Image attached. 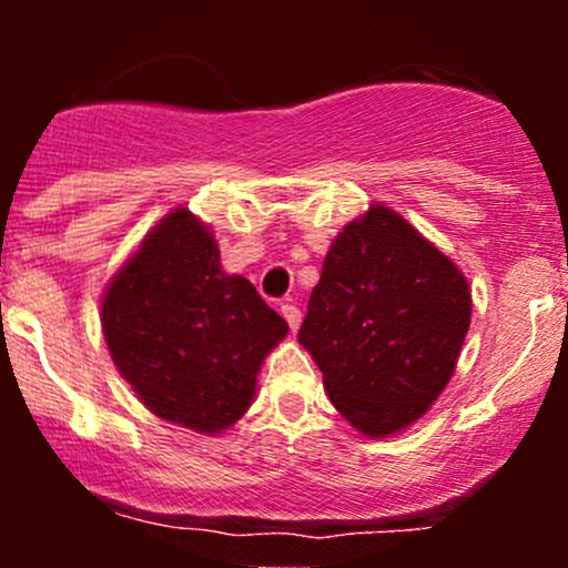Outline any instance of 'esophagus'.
I'll list each match as a JSON object with an SVG mask.
<instances>
[{"label":"esophagus","mask_w":568,"mask_h":568,"mask_svg":"<svg viewBox=\"0 0 568 568\" xmlns=\"http://www.w3.org/2000/svg\"><path fill=\"white\" fill-rule=\"evenodd\" d=\"M280 312H283V317L285 321H288V325H291V331H298V325H302V310H298L296 304H283L280 306Z\"/></svg>","instance_id":"obj_1"}]
</instances>
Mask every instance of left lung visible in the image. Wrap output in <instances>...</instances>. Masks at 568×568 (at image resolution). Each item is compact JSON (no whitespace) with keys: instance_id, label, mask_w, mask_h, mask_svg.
<instances>
[{"instance_id":"obj_1","label":"left lung","mask_w":568,"mask_h":568,"mask_svg":"<svg viewBox=\"0 0 568 568\" xmlns=\"http://www.w3.org/2000/svg\"><path fill=\"white\" fill-rule=\"evenodd\" d=\"M470 312L459 266L395 211L371 205L331 245L298 342L338 414L387 438L446 389Z\"/></svg>"}]
</instances>
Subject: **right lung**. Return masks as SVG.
Wrapping results in <instances>:
<instances>
[{
    "instance_id": "obj_1",
    "label": "right lung",
    "mask_w": 568,
    "mask_h": 568,
    "mask_svg": "<svg viewBox=\"0 0 568 568\" xmlns=\"http://www.w3.org/2000/svg\"><path fill=\"white\" fill-rule=\"evenodd\" d=\"M114 366L160 419L221 433L245 414L288 323L240 275L211 230L175 207L116 272L101 304Z\"/></svg>"
}]
</instances>
